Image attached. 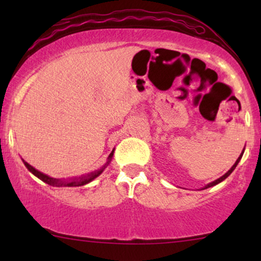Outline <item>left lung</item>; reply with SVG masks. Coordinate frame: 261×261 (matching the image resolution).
Wrapping results in <instances>:
<instances>
[{
  "mask_svg": "<svg viewBox=\"0 0 261 261\" xmlns=\"http://www.w3.org/2000/svg\"><path fill=\"white\" fill-rule=\"evenodd\" d=\"M242 154H244V151H242V153H241V155H240V156H239V158H238V160H237V162H235V164H234V165H233V166H231V169H230L229 171H228V172H227L226 174H224V176H222V177H220V178H219V179H216L215 181H213V183H210V184H208V185H206V187H205L204 189H206V188H210V187H214V185L219 184V183H221V181H222V180H224V179H226V178H227L228 176H229V174H230L231 172H233V171H234V169H235V167H237V165H238V164H239V162H240V159H241V156H242Z\"/></svg>",
  "mask_w": 261,
  "mask_h": 261,
  "instance_id": "1",
  "label": "left lung"
}]
</instances>
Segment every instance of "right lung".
Here are the masks:
<instances>
[{"label":"right lung","instance_id":"add662e5","mask_svg":"<svg viewBox=\"0 0 261 261\" xmlns=\"http://www.w3.org/2000/svg\"><path fill=\"white\" fill-rule=\"evenodd\" d=\"M113 154H114V151L109 154V158H108L109 162H110V159H112ZM22 162H23V164H24V166H26L27 169L30 170L32 173L34 174V176H37V177L39 178V179H41L42 181H45V183L49 184V185H51V187H58V188H59V187H82V185L88 184L89 181H91L92 179H95L96 177H98L99 174L102 173V171L106 169V166H103L101 170L95 171V172L89 173L88 176L80 177V178H77V179H71V180H69V181H65V180H60V179H56V178L48 177L47 174H44V173L39 172L38 170H35L33 166H31L30 164H28L27 162H24V160H22ZM109 162L107 163V164H109Z\"/></svg>","mask_w":261,"mask_h":261}]
</instances>
